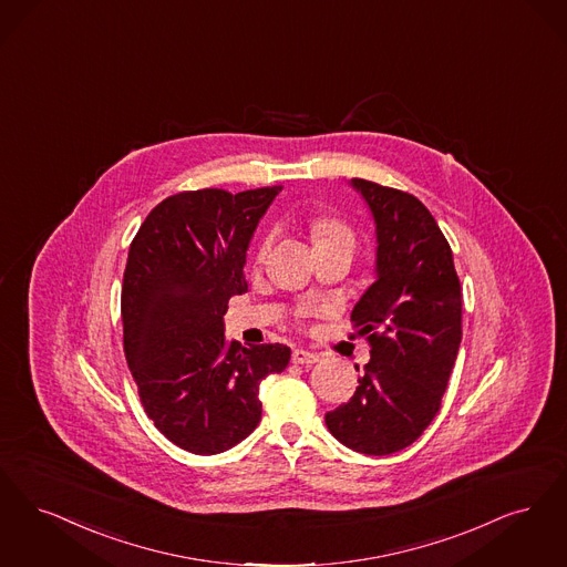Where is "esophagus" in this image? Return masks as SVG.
<instances>
[{
    "mask_svg": "<svg viewBox=\"0 0 567 567\" xmlns=\"http://www.w3.org/2000/svg\"><path fill=\"white\" fill-rule=\"evenodd\" d=\"M292 362L300 364V367H311V364L320 362V355H318V353H311V351H305V349H295Z\"/></svg>",
    "mask_w": 567,
    "mask_h": 567,
    "instance_id": "1",
    "label": "esophagus"
}]
</instances>
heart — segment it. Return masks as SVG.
<instances>
[{
    "label": "heart",
    "instance_id": "b5f03b06",
    "mask_svg": "<svg viewBox=\"0 0 567 567\" xmlns=\"http://www.w3.org/2000/svg\"><path fill=\"white\" fill-rule=\"evenodd\" d=\"M311 235L313 244H326V241H337V239H349L353 241V233L347 226L346 221L334 218V216H320L311 224ZM271 246V235H262L256 244V258L262 260Z\"/></svg>",
    "mask_w": 567,
    "mask_h": 567
}]
</instances>
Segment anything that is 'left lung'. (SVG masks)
Here are the masks:
<instances>
[{
	"mask_svg": "<svg viewBox=\"0 0 567 567\" xmlns=\"http://www.w3.org/2000/svg\"><path fill=\"white\" fill-rule=\"evenodd\" d=\"M377 221V281L351 311L370 362L353 398L326 413L337 441L367 455L415 443L441 411L462 343V286L443 230L417 197L353 177Z\"/></svg>",
	"mask_w": 567,
	"mask_h": 567,
	"instance_id": "1",
	"label": "left lung"
}]
</instances>
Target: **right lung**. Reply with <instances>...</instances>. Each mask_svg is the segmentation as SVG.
Masks as SVG:
<instances>
[{"mask_svg":"<svg viewBox=\"0 0 567 567\" xmlns=\"http://www.w3.org/2000/svg\"><path fill=\"white\" fill-rule=\"evenodd\" d=\"M279 190L177 193L150 212L128 247L126 364L146 415L184 451L216 455L241 443L262 415V379L290 362V347H239L221 323L228 298L247 292V244Z\"/></svg>","mask_w":567,"mask_h":567,"instance_id":"add662e5","label":"right lung"}]
</instances>
